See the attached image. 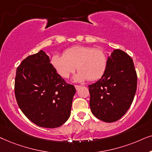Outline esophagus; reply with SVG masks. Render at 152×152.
I'll use <instances>...</instances> for the list:
<instances>
[{
  "mask_svg": "<svg viewBox=\"0 0 152 152\" xmlns=\"http://www.w3.org/2000/svg\"><path fill=\"white\" fill-rule=\"evenodd\" d=\"M75 86V88H76V90H79V88H80V86H77V85H76V86Z\"/></svg>",
  "mask_w": 152,
  "mask_h": 152,
  "instance_id": "1",
  "label": "esophagus"
}]
</instances>
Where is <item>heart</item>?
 <instances>
[{
	"label": "heart",
	"mask_w": 152,
	"mask_h": 152,
	"mask_svg": "<svg viewBox=\"0 0 152 152\" xmlns=\"http://www.w3.org/2000/svg\"><path fill=\"white\" fill-rule=\"evenodd\" d=\"M50 63L62 78H67L71 74L79 71L73 78L76 82L87 79L91 81L99 79L106 72L108 58L104 50L90 46H76L64 50L63 56L54 54Z\"/></svg>",
	"instance_id": "obj_1"
}]
</instances>
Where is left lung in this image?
Wrapping results in <instances>:
<instances>
[{"mask_svg": "<svg viewBox=\"0 0 152 152\" xmlns=\"http://www.w3.org/2000/svg\"><path fill=\"white\" fill-rule=\"evenodd\" d=\"M89 87L92 114L105 122L120 120L130 108L137 89V74L128 54L115 49L108 57L106 72Z\"/></svg>", "mask_w": 152, "mask_h": 152, "instance_id": "obj_1", "label": "left lung"}]
</instances>
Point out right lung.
<instances>
[{
    "label": "right lung",
    "mask_w": 152,
    "mask_h": 152,
    "mask_svg": "<svg viewBox=\"0 0 152 152\" xmlns=\"http://www.w3.org/2000/svg\"><path fill=\"white\" fill-rule=\"evenodd\" d=\"M15 92L20 109L44 128H57L68 120L76 89L66 83L44 50L28 56L17 69Z\"/></svg>",
    "instance_id": "obj_1"
}]
</instances>
